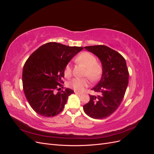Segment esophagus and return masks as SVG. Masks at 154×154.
I'll return each mask as SVG.
<instances>
[{
	"label": "esophagus",
	"mask_w": 154,
	"mask_h": 154,
	"mask_svg": "<svg viewBox=\"0 0 154 154\" xmlns=\"http://www.w3.org/2000/svg\"><path fill=\"white\" fill-rule=\"evenodd\" d=\"M74 93H75L76 94H78V95H82V93H80V92H78L76 91H74Z\"/></svg>",
	"instance_id": "34e87169"
}]
</instances>
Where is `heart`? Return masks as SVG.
I'll use <instances>...</instances> for the list:
<instances>
[{"mask_svg":"<svg viewBox=\"0 0 154 154\" xmlns=\"http://www.w3.org/2000/svg\"><path fill=\"white\" fill-rule=\"evenodd\" d=\"M76 61L85 66L84 76L92 81H96L100 78L103 72V67L101 64L97 62L95 56L88 52H83L79 54L76 58ZM64 75L66 78H70L72 76V67L69 63L64 69ZM88 79L87 78H76L70 81L68 85L76 92H82L88 87Z\"/></svg>","mask_w":154,"mask_h":154,"instance_id":"obj_1","label":"heart"}]
</instances>
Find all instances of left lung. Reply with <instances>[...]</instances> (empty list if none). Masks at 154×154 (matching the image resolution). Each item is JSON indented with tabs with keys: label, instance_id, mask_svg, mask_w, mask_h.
<instances>
[{
	"label": "left lung",
	"instance_id": "1",
	"mask_svg": "<svg viewBox=\"0 0 154 154\" xmlns=\"http://www.w3.org/2000/svg\"><path fill=\"white\" fill-rule=\"evenodd\" d=\"M99 58L103 67L100 81L92 88L100 96H90V101L83 105L85 113L94 119L109 117L118 109L128 84L129 73L123 56L103 45L84 48Z\"/></svg>",
	"mask_w": 154,
	"mask_h": 154
}]
</instances>
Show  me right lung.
I'll use <instances>...</instances> for the list:
<instances>
[{
  "label": "right lung",
  "mask_w": 154,
  "mask_h": 154,
  "mask_svg": "<svg viewBox=\"0 0 154 154\" xmlns=\"http://www.w3.org/2000/svg\"><path fill=\"white\" fill-rule=\"evenodd\" d=\"M82 49V47L49 42L40 46L26 60L22 71L23 90L37 114L53 117L63 110L68 97L74 93L68 88L59 91L58 87L63 83L64 69Z\"/></svg>",
  "instance_id": "add662e5"
}]
</instances>
